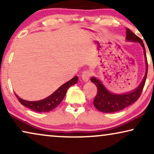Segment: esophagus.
<instances>
[{"mask_svg":"<svg viewBox=\"0 0 154 154\" xmlns=\"http://www.w3.org/2000/svg\"><path fill=\"white\" fill-rule=\"evenodd\" d=\"M91 75H92L91 71L86 70L85 71H83V73H82V79H83V81L84 82H87L88 81V80H89Z\"/></svg>","mask_w":154,"mask_h":154,"instance_id":"esophagus-1","label":"esophagus"}]
</instances>
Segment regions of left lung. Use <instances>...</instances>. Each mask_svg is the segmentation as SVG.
<instances>
[{"instance_id": "1", "label": "left lung", "mask_w": 154, "mask_h": 154, "mask_svg": "<svg viewBox=\"0 0 154 154\" xmlns=\"http://www.w3.org/2000/svg\"><path fill=\"white\" fill-rule=\"evenodd\" d=\"M126 41L130 42H137L142 45L144 50V54L146 62V73L144 79L141 82L140 85L136 89L130 92L125 94H114L109 92L102 82L95 77H92L90 81L95 84L97 88V93L94 100L93 104L96 109L104 113H113L125 109L134 102H135L140 97L143 88L144 87L146 82L147 71H148V63H147L146 50L142 40L132 33L129 29H126Z\"/></svg>"}]
</instances>
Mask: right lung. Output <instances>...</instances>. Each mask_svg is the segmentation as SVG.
Segmentation results:
<instances>
[{
  "label": "right lung",
  "mask_w": 154,
  "mask_h": 154,
  "mask_svg": "<svg viewBox=\"0 0 154 154\" xmlns=\"http://www.w3.org/2000/svg\"><path fill=\"white\" fill-rule=\"evenodd\" d=\"M78 81H79L78 76H74L70 81L60 86L51 95L39 101H34V102L26 101L20 98V97H18L17 94L15 93L14 94H15L16 97L17 98L19 102L23 106H26L31 110L36 111V112H48V111L53 110L60 104L65 97V94H66L69 88L76 83Z\"/></svg>",
  "instance_id": "right-lung-1"
}]
</instances>
